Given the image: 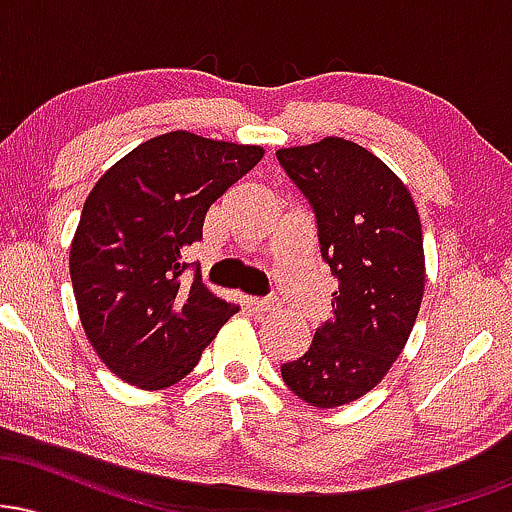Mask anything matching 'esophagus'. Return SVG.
I'll use <instances>...</instances> for the list:
<instances>
[{"label": "esophagus", "instance_id": "obj_1", "mask_svg": "<svg viewBox=\"0 0 512 512\" xmlns=\"http://www.w3.org/2000/svg\"><path fill=\"white\" fill-rule=\"evenodd\" d=\"M245 308L252 310V313H269V310L276 308L272 298H245Z\"/></svg>", "mask_w": 512, "mask_h": 512}]
</instances>
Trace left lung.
Masks as SVG:
<instances>
[{"instance_id":"left-lung-1","label":"left lung","mask_w":512,"mask_h":512,"mask_svg":"<svg viewBox=\"0 0 512 512\" xmlns=\"http://www.w3.org/2000/svg\"><path fill=\"white\" fill-rule=\"evenodd\" d=\"M317 219L322 260L339 279L332 317L281 366L303 402H356L402 354L426 289L421 219L407 185L368 149L342 137L276 151Z\"/></svg>"}]
</instances>
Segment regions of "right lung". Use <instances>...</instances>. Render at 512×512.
I'll list each match as a JSON object with an SVG mask.
<instances>
[{
	"mask_svg": "<svg viewBox=\"0 0 512 512\" xmlns=\"http://www.w3.org/2000/svg\"><path fill=\"white\" fill-rule=\"evenodd\" d=\"M262 156V146L175 129L122 156L88 192L69 274L88 342L117 378L139 390L180 383L238 313L199 274L180 284L182 252Z\"/></svg>",
	"mask_w": 512,
	"mask_h": 512,
	"instance_id": "right-lung-1",
	"label": "right lung"
}]
</instances>
